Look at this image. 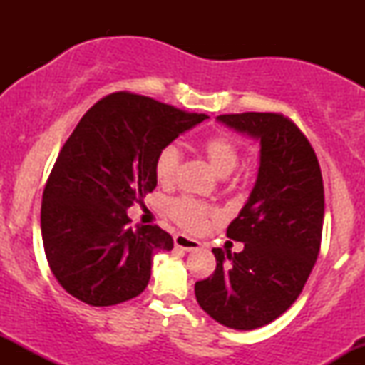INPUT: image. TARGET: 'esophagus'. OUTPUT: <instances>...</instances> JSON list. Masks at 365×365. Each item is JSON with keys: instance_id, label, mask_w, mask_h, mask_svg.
<instances>
[{"instance_id": "34e87169", "label": "esophagus", "mask_w": 365, "mask_h": 365, "mask_svg": "<svg viewBox=\"0 0 365 365\" xmlns=\"http://www.w3.org/2000/svg\"><path fill=\"white\" fill-rule=\"evenodd\" d=\"M173 242H175V247H178V249L182 250H195L199 249L200 247V242L194 240V238H188L185 235H180V233H177V235L173 237Z\"/></svg>"}]
</instances>
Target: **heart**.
<instances>
[{
  "label": "heart",
  "instance_id": "1",
  "mask_svg": "<svg viewBox=\"0 0 365 365\" xmlns=\"http://www.w3.org/2000/svg\"><path fill=\"white\" fill-rule=\"evenodd\" d=\"M202 150L209 163L212 165L221 177L232 173L238 163V148L226 133H212L204 139ZM182 150L178 145L166 144L159 149L154 159V175L161 185H171L177 180L180 165H182ZM166 212L178 226L187 232H202L209 221L217 217V211L200 200L192 199L188 195H180L171 199L166 206Z\"/></svg>",
  "mask_w": 365,
  "mask_h": 365
}]
</instances>
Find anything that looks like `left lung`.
Returning a JSON list of instances; mask_svg holds the SVG:
<instances>
[{"label": "left lung", "mask_w": 365, "mask_h": 365, "mask_svg": "<svg viewBox=\"0 0 365 365\" xmlns=\"http://www.w3.org/2000/svg\"><path fill=\"white\" fill-rule=\"evenodd\" d=\"M217 120L261 140V165L252 194L226 230L244 250L212 249L216 269L195 283V297L220 324L249 331L282 316L302 293L321 249L324 185L311 142L288 116Z\"/></svg>", "instance_id": "1"}]
</instances>
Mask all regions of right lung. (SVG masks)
Returning <instances> with one entry per match:
<instances>
[{"instance_id":"1","label":"right lung","mask_w":365,"mask_h":365,"mask_svg":"<svg viewBox=\"0 0 365 365\" xmlns=\"http://www.w3.org/2000/svg\"><path fill=\"white\" fill-rule=\"evenodd\" d=\"M206 118L127 91L104 96L82 116L41 206L46 259L70 295L108 307L144 292L153 255L173 249V238L158 225L132 228L127 209L156 188L159 149Z\"/></svg>"}]
</instances>
